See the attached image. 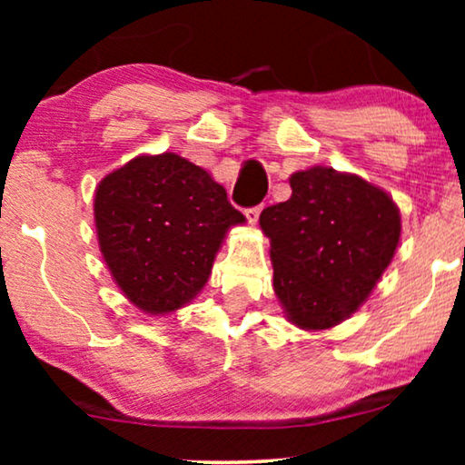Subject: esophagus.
I'll list each match as a JSON object with an SVG mask.
<instances>
[{"label": "esophagus", "mask_w": 465, "mask_h": 465, "mask_svg": "<svg viewBox=\"0 0 465 465\" xmlns=\"http://www.w3.org/2000/svg\"><path fill=\"white\" fill-rule=\"evenodd\" d=\"M260 212H262V205H256V207L245 209V218H247V222H250V224H256Z\"/></svg>", "instance_id": "1"}]
</instances>
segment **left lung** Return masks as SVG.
I'll return each instance as SVG.
<instances>
[{"label": "left lung", "mask_w": 465, "mask_h": 465, "mask_svg": "<svg viewBox=\"0 0 465 465\" xmlns=\"http://www.w3.org/2000/svg\"><path fill=\"white\" fill-rule=\"evenodd\" d=\"M290 186L288 201L260 213L272 288L292 323L326 330L347 320L390 266L400 209L381 188L332 167L298 171Z\"/></svg>", "instance_id": "8db88e82"}]
</instances>
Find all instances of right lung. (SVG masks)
<instances>
[{
    "instance_id": "right-lung-1",
    "label": "right lung",
    "mask_w": 465,
    "mask_h": 465,
    "mask_svg": "<svg viewBox=\"0 0 465 465\" xmlns=\"http://www.w3.org/2000/svg\"><path fill=\"white\" fill-rule=\"evenodd\" d=\"M243 222L224 186L173 152L133 158L94 193L107 269L123 294L150 315L193 301L212 275L226 231Z\"/></svg>"
}]
</instances>
